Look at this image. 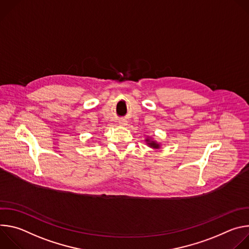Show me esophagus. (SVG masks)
<instances>
[{
  "label": "esophagus",
  "instance_id": "34e87169",
  "mask_svg": "<svg viewBox=\"0 0 249 249\" xmlns=\"http://www.w3.org/2000/svg\"><path fill=\"white\" fill-rule=\"evenodd\" d=\"M119 124L122 125V126H125V125H127V122H126L125 120H121V121L119 122Z\"/></svg>",
  "mask_w": 249,
  "mask_h": 249
}]
</instances>
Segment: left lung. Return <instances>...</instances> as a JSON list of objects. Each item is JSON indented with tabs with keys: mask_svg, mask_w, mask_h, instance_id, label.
<instances>
[{
	"mask_svg": "<svg viewBox=\"0 0 249 249\" xmlns=\"http://www.w3.org/2000/svg\"><path fill=\"white\" fill-rule=\"evenodd\" d=\"M146 141H147L148 145H150V147H152V148H155V149H158V148H160V145H159L158 143H156L155 141H150L149 139H147Z\"/></svg>",
	"mask_w": 249,
	"mask_h": 249,
	"instance_id": "obj_1",
	"label": "left lung"
}]
</instances>
